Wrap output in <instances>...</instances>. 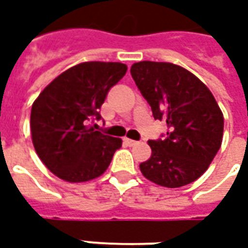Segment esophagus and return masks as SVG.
Returning a JSON list of instances; mask_svg holds the SVG:
<instances>
[{
    "label": "esophagus",
    "mask_w": 248,
    "mask_h": 248,
    "mask_svg": "<svg viewBox=\"0 0 248 248\" xmlns=\"http://www.w3.org/2000/svg\"><path fill=\"white\" fill-rule=\"evenodd\" d=\"M123 140H124V143H125V145H128V146H134V145H137V143H138L137 140H134V139H129V138H124Z\"/></svg>",
    "instance_id": "1"
}]
</instances>
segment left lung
<instances>
[{"label":"left lung","mask_w":248,"mask_h":248,"mask_svg":"<svg viewBox=\"0 0 248 248\" xmlns=\"http://www.w3.org/2000/svg\"><path fill=\"white\" fill-rule=\"evenodd\" d=\"M131 76L167 137L149 140L152 156L139 164L153 184L181 187L204 174L221 148L224 114L214 95L193 73L168 62L134 63Z\"/></svg>","instance_id":"left-lung-1"}]
</instances>
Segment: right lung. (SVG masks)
Listing matches in <instances>:
<instances>
[{
	"instance_id": "right-lung-1",
	"label": "right lung",
	"mask_w": 248,
	"mask_h": 248,
	"mask_svg": "<svg viewBox=\"0 0 248 248\" xmlns=\"http://www.w3.org/2000/svg\"><path fill=\"white\" fill-rule=\"evenodd\" d=\"M119 62L78 63L59 74L34 100L30 128L45 167L63 181L78 184L100 176L123 140L95 131L90 121L109 90L125 76Z\"/></svg>"
}]
</instances>
